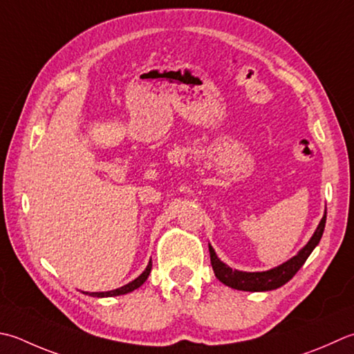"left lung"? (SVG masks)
I'll list each match as a JSON object with an SVG mask.
<instances>
[{
  "label": "left lung",
  "instance_id": "obj_1",
  "mask_svg": "<svg viewBox=\"0 0 354 354\" xmlns=\"http://www.w3.org/2000/svg\"><path fill=\"white\" fill-rule=\"evenodd\" d=\"M325 221H327V212L324 213L319 225H317L316 232L313 236L310 238L307 245L302 248V250L293 256L292 259H288L283 264L274 267L272 270H267V272H239V270H233L228 266H225L223 261H221L216 253H214L213 247L209 244V252H210V261L212 267L216 278L225 283V286L232 287L234 290H242V292H268V290H274L282 287L283 283H287L293 276L297 273L304 262L307 261L311 252L315 250V247L319 244L322 238L324 228H325Z\"/></svg>",
  "mask_w": 354,
  "mask_h": 354
}]
</instances>
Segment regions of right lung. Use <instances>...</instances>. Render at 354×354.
Returning a JSON list of instances; mask_svg holds the SVG:
<instances>
[{
    "label": "right lung",
    "instance_id": "1",
    "mask_svg": "<svg viewBox=\"0 0 354 354\" xmlns=\"http://www.w3.org/2000/svg\"><path fill=\"white\" fill-rule=\"evenodd\" d=\"M150 272H151V261H149V266L145 267L144 272H142L140 276H138V278H136L135 281L129 282L127 286L120 287V288H116V290H110V292H96V293H88V292H86L84 295L93 296V297H110V296H120V295L130 293V292H133V290L140 288V287L142 286V283H144L145 281H147Z\"/></svg>",
    "mask_w": 354,
    "mask_h": 354
}]
</instances>
